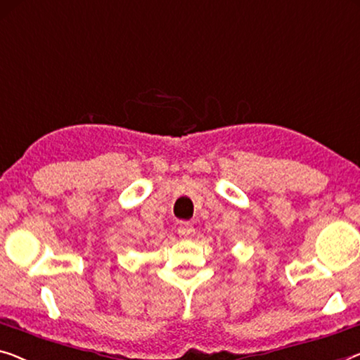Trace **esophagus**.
Instances as JSON below:
<instances>
[{"label": "esophagus", "instance_id": "34e87169", "mask_svg": "<svg viewBox=\"0 0 360 360\" xmlns=\"http://www.w3.org/2000/svg\"><path fill=\"white\" fill-rule=\"evenodd\" d=\"M178 233H179V236L182 239H189V238H192V236H194V233H195V229H194V226H192L191 223H181L179 226H178Z\"/></svg>", "mask_w": 360, "mask_h": 360}]
</instances>
